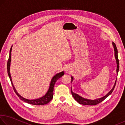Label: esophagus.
<instances>
[{"mask_svg":"<svg viewBox=\"0 0 125 125\" xmlns=\"http://www.w3.org/2000/svg\"><path fill=\"white\" fill-rule=\"evenodd\" d=\"M71 68L70 66H69V65H68V66L65 67V72L66 73H69L71 72Z\"/></svg>","mask_w":125,"mask_h":125,"instance_id":"1","label":"esophagus"}]
</instances>
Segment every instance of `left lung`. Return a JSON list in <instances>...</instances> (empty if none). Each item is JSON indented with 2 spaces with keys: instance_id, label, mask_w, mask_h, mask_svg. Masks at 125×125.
<instances>
[{
  "instance_id": "1",
  "label": "left lung",
  "mask_w": 125,
  "mask_h": 125,
  "mask_svg": "<svg viewBox=\"0 0 125 125\" xmlns=\"http://www.w3.org/2000/svg\"><path fill=\"white\" fill-rule=\"evenodd\" d=\"M112 44H113V46L114 48V51H115V57L116 61V64H117V68H116V74H117L118 72V71H119V61H118V56H117V47H116V46L115 45V43L114 42H112ZM72 78V82L73 81V77H71ZM116 80H117V78H116ZM116 80L115 81V83L114 84V85L113 86V88L111 89V90L107 93V94H106L105 96H104L101 98H98V99H94V100H90V99H85L83 98V97L79 96V95L77 94H75V93H73L72 90L71 89V92H72V96H73L74 99L77 101V102L80 104H83V105H97L99 103H101V101H103L104 100L107 98L110 95L112 92H113V90L114 89V88H115V85H116Z\"/></svg>"
}]
</instances>
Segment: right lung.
<instances>
[{
    "label": "right lung",
    "mask_w": 125,
    "mask_h": 125,
    "mask_svg": "<svg viewBox=\"0 0 125 125\" xmlns=\"http://www.w3.org/2000/svg\"><path fill=\"white\" fill-rule=\"evenodd\" d=\"M12 47V46H11V47L10 48V50L9 57V59H8V63H7V70H8V75H9L10 80V81H11L12 86V87H13L15 93H16L17 95L18 96L19 98L21 100L25 101V102H26L27 103H29L30 104L35 105H42L47 104L49 103L53 98V88H54L55 83H56V81L59 79V78H61L62 76H63L64 74V72L62 71L60 73L56 74V75H54L53 77L51 80L50 87L48 88V91L47 92V93H46L45 95L42 96L41 98L37 99H34V100H29V99H26L24 98H23L22 96H21L20 95H19V94L17 92L16 90L15 89V88L14 86L13 85V83H12V82L11 75H10V63H11V55Z\"/></svg>",
    "instance_id": "add662e5"
}]
</instances>
